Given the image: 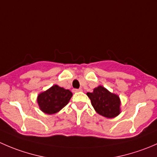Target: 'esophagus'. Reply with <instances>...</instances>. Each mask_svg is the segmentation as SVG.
I'll return each instance as SVG.
<instances>
[{
    "mask_svg": "<svg viewBox=\"0 0 157 157\" xmlns=\"http://www.w3.org/2000/svg\"><path fill=\"white\" fill-rule=\"evenodd\" d=\"M73 91L74 92H81V91H83V90H82V89H74V90H73Z\"/></svg>",
    "mask_w": 157,
    "mask_h": 157,
    "instance_id": "esophagus-1",
    "label": "esophagus"
}]
</instances>
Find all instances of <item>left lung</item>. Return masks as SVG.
Wrapping results in <instances>:
<instances>
[{"instance_id": "8db88e82", "label": "left lung", "mask_w": 157, "mask_h": 157, "mask_svg": "<svg viewBox=\"0 0 157 157\" xmlns=\"http://www.w3.org/2000/svg\"><path fill=\"white\" fill-rule=\"evenodd\" d=\"M86 95L91 100L95 111L99 115L112 118L118 116L121 112L119 96L109 92L103 86H97L93 93H87Z\"/></svg>"}]
</instances>
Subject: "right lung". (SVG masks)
I'll use <instances>...</instances> for the list:
<instances>
[{"label": "right lung", "mask_w": 157, "mask_h": 157, "mask_svg": "<svg viewBox=\"0 0 157 157\" xmlns=\"http://www.w3.org/2000/svg\"><path fill=\"white\" fill-rule=\"evenodd\" d=\"M72 96L69 90L54 85L46 91L39 93L37 102L40 110L44 113L52 115L57 113L67 105Z\"/></svg>", "instance_id": "right-lung-1"}]
</instances>
